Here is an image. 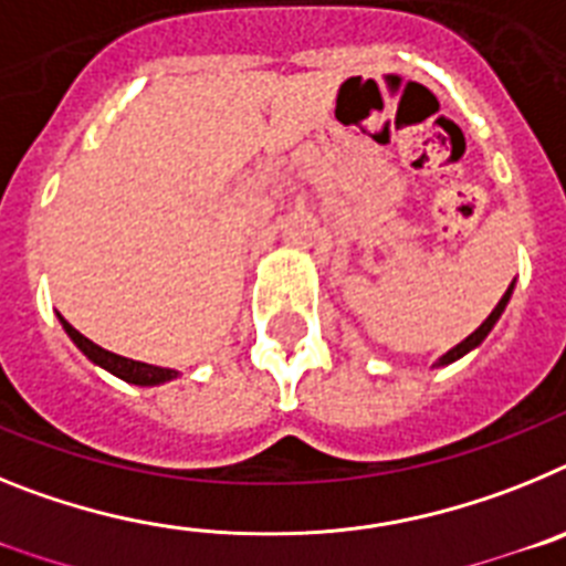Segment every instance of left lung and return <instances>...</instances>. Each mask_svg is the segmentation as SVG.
Listing matches in <instances>:
<instances>
[{"label":"left lung","mask_w":566,"mask_h":566,"mask_svg":"<svg viewBox=\"0 0 566 566\" xmlns=\"http://www.w3.org/2000/svg\"><path fill=\"white\" fill-rule=\"evenodd\" d=\"M513 286H516V280H513V283H510V286H507V292H504V297L499 300V303H496V308H493V312L488 314V319H484L482 326H479L476 332H473V334H468V337H464L462 343H459V345H453L451 352H444L442 357H439L437 363H433V368H442V365H451V363H457V359H462L464 354H470V352H473V348H479V345L484 343V337H488V334L493 332V326H496V323H499V317H502V312H504V308H507V303H510V294H513Z\"/></svg>","instance_id":"obj_1"}]
</instances>
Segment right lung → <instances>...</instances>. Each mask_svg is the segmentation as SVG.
Instances as JSON below:
<instances>
[{"instance_id":"add662e5","label":"right lung","mask_w":566,"mask_h":566,"mask_svg":"<svg viewBox=\"0 0 566 566\" xmlns=\"http://www.w3.org/2000/svg\"><path fill=\"white\" fill-rule=\"evenodd\" d=\"M59 323H62V328L67 332V337L76 343V348L90 359V363H96L98 368L109 371L113 377L124 379V382L142 385V388H153V385H164V382H169V379L181 377V371H175V368H161V365L138 363V359H129V357H122V354L107 352V348L96 345L93 339L84 337V334H78L76 328L70 326L67 319L62 317V314H59Z\"/></svg>"}]
</instances>
